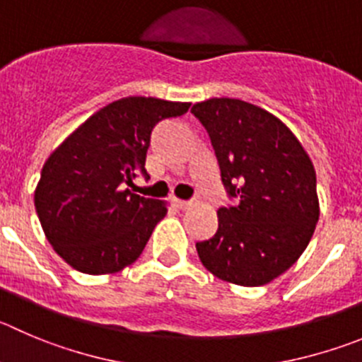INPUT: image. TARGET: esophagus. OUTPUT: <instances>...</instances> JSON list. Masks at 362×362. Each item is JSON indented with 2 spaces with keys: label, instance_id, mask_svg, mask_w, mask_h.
Wrapping results in <instances>:
<instances>
[{
  "label": "esophagus",
  "instance_id": "esophagus-1",
  "mask_svg": "<svg viewBox=\"0 0 362 362\" xmlns=\"http://www.w3.org/2000/svg\"><path fill=\"white\" fill-rule=\"evenodd\" d=\"M173 205H175V207H177V209H182V211H184V209L191 207V202H184V200H178V198H175Z\"/></svg>",
  "mask_w": 362,
  "mask_h": 362
}]
</instances>
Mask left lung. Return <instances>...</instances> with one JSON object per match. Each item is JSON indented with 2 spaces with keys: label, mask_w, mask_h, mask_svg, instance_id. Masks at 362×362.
<instances>
[{
  "label": "left lung",
  "mask_w": 362,
  "mask_h": 362,
  "mask_svg": "<svg viewBox=\"0 0 362 362\" xmlns=\"http://www.w3.org/2000/svg\"><path fill=\"white\" fill-rule=\"evenodd\" d=\"M191 112L209 132L234 207L218 211V232L197 243L202 264L235 286H264L288 272L320 219L316 171L286 123L235 98H211Z\"/></svg>",
  "instance_id": "8db88e82"
}]
</instances>
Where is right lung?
<instances>
[{"label": "right lung", "instance_id": "add662e5", "mask_svg": "<svg viewBox=\"0 0 362 362\" xmlns=\"http://www.w3.org/2000/svg\"><path fill=\"white\" fill-rule=\"evenodd\" d=\"M191 103L128 96L83 121L44 162L35 211L44 235L76 272L110 275L139 259L165 202L127 189L146 173L155 124L185 114Z\"/></svg>", "mask_w": 362, "mask_h": 362}]
</instances>
